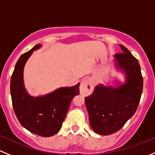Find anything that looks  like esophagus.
<instances>
[{
    "label": "esophagus",
    "instance_id": "1",
    "mask_svg": "<svg viewBox=\"0 0 155 155\" xmlns=\"http://www.w3.org/2000/svg\"><path fill=\"white\" fill-rule=\"evenodd\" d=\"M93 90V82L91 79H84L81 81L80 92L82 95H90Z\"/></svg>",
    "mask_w": 155,
    "mask_h": 155
}]
</instances>
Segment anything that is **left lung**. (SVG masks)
I'll use <instances>...</instances> for the list:
<instances>
[{"label": "left lung", "instance_id": "obj_1", "mask_svg": "<svg viewBox=\"0 0 155 155\" xmlns=\"http://www.w3.org/2000/svg\"><path fill=\"white\" fill-rule=\"evenodd\" d=\"M116 54L115 66L122 71L125 84L117 87L98 84L92 95L85 98L89 125L100 135H110L120 130L138 107L143 87V78L138 60L125 46Z\"/></svg>", "mask_w": 155, "mask_h": 155}]
</instances>
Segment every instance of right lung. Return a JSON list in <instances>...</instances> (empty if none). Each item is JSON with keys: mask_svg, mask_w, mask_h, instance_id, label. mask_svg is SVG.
<instances>
[{"mask_svg": "<svg viewBox=\"0 0 155 155\" xmlns=\"http://www.w3.org/2000/svg\"><path fill=\"white\" fill-rule=\"evenodd\" d=\"M36 45L18 59L11 77L10 93L12 107L21 125L35 134L51 137L58 133L74 96L79 95V86L60 87L51 93L33 97L27 92L24 84V68L34 51Z\"/></svg>", "mask_w": 155, "mask_h": 155, "instance_id": "right-lung-1", "label": "right lung"}]
</instances>
